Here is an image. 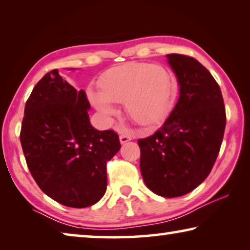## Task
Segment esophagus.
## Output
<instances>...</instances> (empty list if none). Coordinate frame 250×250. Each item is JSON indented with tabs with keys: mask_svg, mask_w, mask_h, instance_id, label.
Listing matches in <instances>:
<instances>
[{
	"mask_svg": "<svg viewBox=\"0 0 250 250\" xmlns=\"http://www.w3.org/2000/svg\"><path fill=\"white\" fill-rule=\"evenodd\" d=\"M131 135H129V134H125V133H122V134H120V137H119V140H120V143L121 145H125V143H126L128 141H130L131 140Z\"/></svg>",
	"mask_w": 250,
	"mask_h": 250,
	"instance_id": "34e87169",
	"label": "esophagus"
}]
</instances>
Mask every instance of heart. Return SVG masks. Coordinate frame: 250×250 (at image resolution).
I'll return each mask as SVG.
<instances>
[{
	"instance_id": "obj_1",
	"label": "heart",
	"mask_w": 250,
	"mask_h": 250,
	"mask_svg": "<svg viewBox=\"0 0 250 250\" xmlns=\"http://www.w3.org/2000/svg\"><path fill=\"white\" fill-rule=\"evenodd\" d=\"M100 90L88 89L87 97L105 120L117 116L115 104H125L126 115L145 128H154L167 119L175 99V83L166 67L129 62L101 76Z\"/></svg>"
}]
</instances>
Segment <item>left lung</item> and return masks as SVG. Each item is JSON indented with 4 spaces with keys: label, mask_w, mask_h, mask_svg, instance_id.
Wrapping results in <instances>:
<instances>
[{
    "label": "left lung",
    "mask_w": 250,
    "mask_h": 250,
    "mask_svg": "<svg viewBox=\"0 0 250 250\" xmlns=\"http://www.w3.org/2000/svg\"><path fill=\"white\" fill-rule=\"evenodd\" d=\"M180 97L156 132L138 140L140 171L150 191L177 197L195 189L213 168L226 125L221 88L195 58L167 55Z\"/></svg>",
    "instance_id": "obj_1"
}]
</instances>
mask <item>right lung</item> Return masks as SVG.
I'll return each mask as SVG.
<instances>
[{"instance_id": "add662e5", "label": "right lung", "mask_w": 250, "mask_h": 250, "mask_svg": "<svg viewBox=\"0 0 250 250\" xmlns=\"http://www.w3.org/2000/svg\"><path fill=\"white\" fill-rule=\"evenodd\" d=\"M89 110L84 91L76 90L54 69L34 87L21 130V145L37 185L59 204L75 208L103 198L105 166L121 146L112 130L91 125Z\"/></svg>"}]
</instances>
